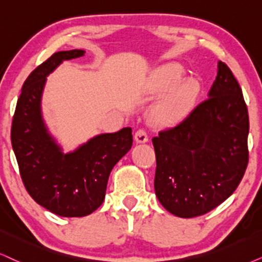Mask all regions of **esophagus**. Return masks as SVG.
<instances>
[{"instance_id":"1","label":"esophagus","mask_w":262,"mask_h":262,"mask_svg":"<svg viewBox=\"0 0 262 262\" xmlns=\"http://www.w3.org/2000/svg\"><path fill=\"white\" fill-rule=\"evenodd\" d=\"M135 141L138 144H144V142L148 141V134L145 129H139V130L135 133Z\"/></svg>"}]
</instances>
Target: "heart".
Returning <instances> with one entry per match:
<instances>
[{
  "mask_svg": "<svg viewBox=\"0 0 262 262\" xmlns=\"http://www.w3.org/2000/svg\"><path fill=\"white\" fill-rule=\"evenodd\" d=\"M183 69L177 64L165 65L156 77L158 91H167L180 79ZM200 83L196 78H185L178 82L162 99L154 110V118L160 123H175L184 117L196 100Z\"/></svg>",
  "mask_w": 262,
  "mask_h": 262,
  "instance_id": "heart-1",
  "label": "heart"
}]
</instances>
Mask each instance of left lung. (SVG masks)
Wrapping results in <instances>:
<instances>
[{
  "label": "left lung",
  "mask_w": 262,
  "mask_h": 262,
  "mask_svg": "<svg viewBox=\"0 0 262 262\" xmlns=\"http://www.w3.org/2000/svg\"><path fill=\"white\" fill-rule=\"evenodd\" d=\"M248 133L243 93L232 71L219 61L208 99L181 123L152 138L155 191L161 204L188 219L226 201L247 169Z\"/></svg>",
  "instance_id": "left-lung-1"
}]
</instances>
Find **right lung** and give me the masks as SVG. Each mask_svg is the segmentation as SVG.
I'll list each match as a JSON object with an SVG mask.
<instances>
[{
    "label": "right lung",
    "mask_w": 262,
    "mask_h": 262,
    "mask_svg": "<svg viewBox=\"0 0 262 262\" xmlns=\"http://www.w3.org/2000/svg\"><path fill=\"white\" fill-rule=\"evenodd\" d=\"M84 51L54 53L26 78L16 102L11 139L23 183L36 203L65 217H82L102 204L112 168L132 148V128L99 134L65 154L42 116L49 74Z\"/></svg>",
    "instance_id": "right-lung-1"
}]
</instances>
